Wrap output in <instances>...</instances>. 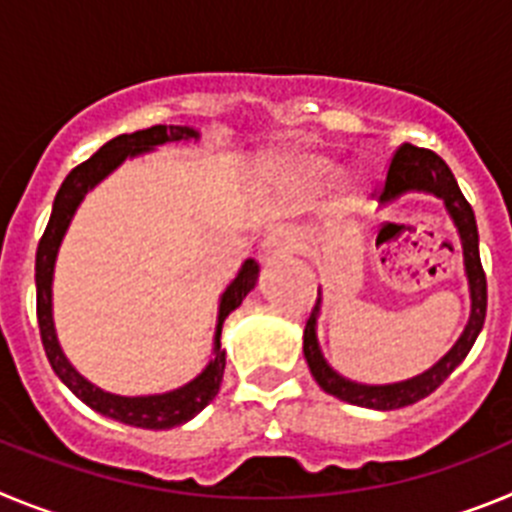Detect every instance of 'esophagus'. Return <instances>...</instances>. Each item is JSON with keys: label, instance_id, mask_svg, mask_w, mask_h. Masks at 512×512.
Instances as JSON below:
<instances>
[{"label": "esophagus", "instance_id": "1", "mask_svg": "<svg viewBox=\"0 0 512 512\" xmlns=\"http://www.w3.org/2000/svg\"><path fill=\"white\" fill-rule=\"evenodd\" d=\"M297 248V238L289 230L274 228L264 238V256H287Z\"/></svg>", "mask_w": 512, "mask_h": 512}]
</instances>
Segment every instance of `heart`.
Returning <instances> with one entry per match:
<instances>
[{
	"mask_svg": "<svg viewBox=\"0 0 512 512\" xmlns=\"http://www.w3.org/2000/svg\"><path fill=\"white\" fill-rule=\"evenodd\" d=\"M282 166L284 171L305 189H318L330 176V169H333L325 158L310 156V153H292V156L284 158ZM354 200L356 187L354 184H346V187H343V202H346V205H354Z\"/></svg>",
	"mask_w": 512,
	"mask_h": 512,
	"instance_id": "obj_1",
	"label": "heart"
}]
</instances>
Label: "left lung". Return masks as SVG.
I'll return each mask as SVG.
<instances>
[{"label":"left lung","instance_id":"obj_1","mask_svg":"<svg viewBox=\"0 0 512 512\" xmlns=\"http://www.w3.org/2000/svg\"><path fill=\"white\" fill-rule=\"evenodd\" d=\"M408 192L433 194V197H438L443 202L446 212H449L451 223H454L456 233H459L461 253H464V274H467L469 302H472V307H469V320L464 325V330H461V336L456 338L454 346L431 369H425L418 377L402 379V382L361 384L338 374L325 361L323 351H320L318 315L323 295H320L318 289V302L312 307L305 325V336H302V354H305L310 374L320 384V390L343 402L359 405V408L397 410L408 408V405H415L418 400L428 397L436 387H441L443 379L449 377L461 361L467 359L469 348L474 346L479 330L485 325L487 279L485 271H482V261H479V233L472 207L464 200V194H461L454 174H451V169L446 166V161L441 156H436L433 151H425V148L402 143L395 156H392L390 169H387V179H384V187L379 192V205H392V202L400 200L402 194Z\"/></svg>","mask_w":512,"mask_h":512}]
</instances>
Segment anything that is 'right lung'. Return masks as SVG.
Masks as SVG:
<instances>
[{"label":"right lung","instance_id":"add662e5","mask_svg":"<svg viewBox=\"0 0 512 512\" xmlns=\"http://www.w3.org/2000/svg\"><path fill=\"white\" fill-rule=\"evenodd\" d=\"M179 140H200V133L187 125H153L146 130H135L130 135H117L110 143H104L89 161L76 166L66 179H63L61 189H58L56 200H53L51 220L45 228L43 238L38 243V253H35V287H38V325L40 338H43L45 356L51 361L53 372L58 374L66 387L79 397L84 405L97 410L104 418H112L117 423L135 425V428H148V431H166V428H176V425L187 423L194 415L215 400L220 382H223L225 372V351L220 348V336H223V323L235 307H241L246 295L256 287L259 279V264L253 259L243 261L233 282L225 287L220 295V305H217V323H215V338H212V359L194 379L187 384L176 387V390L161 392V395H115L107 392L97 384L89 382L87 377H81L74 369L66 354H63L61 343L56 336V323H53V271H56L58 248L63 243V235L69 230L71 220H74L76 210L84 202L87 192H92L102 179L112 174L117 166H122L128 158L143 156L148 151H156L158 146L166 143H179Z\"/></svg>","mask_w":512,"mask_h":512}]
</instances>
